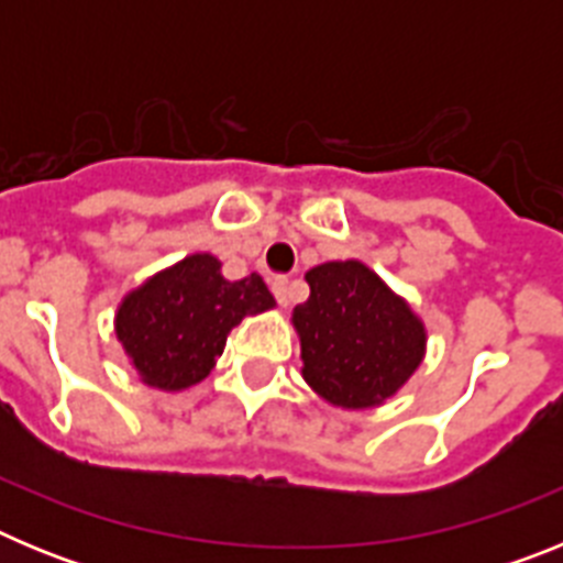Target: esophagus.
<instances>
[{
	"mask_svg": "<svg viewBox=\"0 0 563 563\" xmlns=\"http://www.w3.org/2000/svg\"><path fill=\"white\" fill-rule=\"evenodd\" d=\"M271 290H273V296H276L278 305L282 307L290 305V278H285V276L271 278Z\"/></svg>",
	"mask_w": 563,
	"mask_h": 563,
	"instance_id": "1",
	"label": "esophagus"
}]
</instances>
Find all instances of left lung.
<instances>
[{
	"label": "left lung",
	"instance_id": "8db88e82",
	"mask_svg": "<svg viewBox=\"0 0 563 563\" xmlns=\"http://www.w3.org/2000/svg\"><path fill=\"white\" fill-rule=\"evenodd\" d=\"M310 298L292 310L305 380L341 409H372L415 375L426 327L363 262L307 271Z\"/></svg>",
	"mask_w": 563,
	"mask_h": 563
}]
</instances>
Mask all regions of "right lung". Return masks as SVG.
Returning a JSON list of instances; mask_svg holds the SVG:
<instances>
[{
	"mask_svg": "<svg viewBox=\"0 0 563 563\" xmlns=\"http://www.w3.org/2000/svg\"><path fill=\"white\" fill-rule=\"evenodd\" d=\"M220 267L211 253H194L123 298L114 335L143 383L163 391L200 383L225 350L228 332L276 305L258 273L228 282Z\"/></svg>",
	"mask_w": 563,
	"mask_h": 563,
	"instance_id": "add662e5",
	"label": "right lung"
}]
</instances>
